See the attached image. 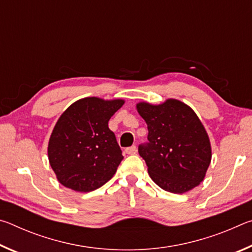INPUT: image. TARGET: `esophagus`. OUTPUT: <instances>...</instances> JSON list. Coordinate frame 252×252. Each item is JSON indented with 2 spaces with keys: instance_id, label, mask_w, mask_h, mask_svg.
<instances>
[{
  "instance_id": "esophagus-1",
  "label": "esophagus",
  "mask_w": 252,
  "mask_h": 252,
  "mask_svg": "<svg viewBox=\"0 0 252 252\" xmlns=\"http://www.w3.org/2000/svg\"><path fill=\"white\" fill-rule=\"evenodd\" d=\"M126 152L127 155H135L136 153V147L135 146H131L129 148L126 149Z\"/></svg>"
}]
</instances>
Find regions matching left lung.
<instances>
[{
	"instance_id": "8db88e82",
	"label": "left lung",
	"mask_w": 252,
	"mask_h": 252,
	"mask_svg": "<svg viewBox=\"0 0 252 252\" xmlns=\"http://www.w3.org/2000/svg\"><path fill=\"white\" fill-rule=\"evenodd\" d=\"M136 109L149 131L148 142L139 144L138 151L152 180L172 193L199 186L211 162V147L194 111L174 99L159 105L141 102Z\"/></svg>"
}]
</instances>
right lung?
Wrapping results in <instances>:
<instances>
[{"instance_id":"add662e5","label":"right lung","mask_w":252,"mask_h":252,"mask_svg":"<svg viewBox=\"0 0 252 252\" xmlns=\"http://www.w3.org/2000/svg\"><path fill=\"white\" fill-rule=\"evenodd\" d=\"M123 103V100L85 97L60 117L51 134L48 155L61 185L90 192L113 177L123 156L108 123Z\"/></svg>"}]
</instances>
